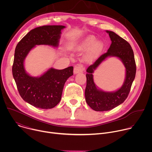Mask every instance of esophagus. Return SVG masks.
Returning a JSON list of instances; mask_svg holds the SVG:
<instances>
[{
	"mask_svg": "<svg viewBox=\"0 0 152 152\" xmlns=\"http://www.w3.org/2000/svg\"><path fill=\"white\" fill-rule=\"evenodd\" d=\"M84 71V67L81 64H77L76 66H75L74 67V73L77 74L79 73H81Z\"/></svg>",
	"mask_w": 152,
	"mask_h": 152,
	"instance_id": "34e87169",
	"label": "esophagus"
}]
</instances>
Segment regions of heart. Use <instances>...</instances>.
<instances>
[{
  "instance_id": "heart-1",
  "label": "heart",
  "mask_w": 152,
  "mask_h": 152,
  "mask_svg": "<svg viewBox=\"0 0 152 152\" xmlns=\"http://www.w3.org/2000/svg\"><path fill=\"white\" fill-rule=\"evenodd\" d=\"M95 42V37L90 36L88 37H86L80 42L75 43L72 45V48L77 50H80L88 49L91 47L87 56L90 58H94L100 53L102 49V43L99 41L96 42V43Z\"/></svg>"
}]
</instances>
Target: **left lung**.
<instances>
[{
  "mask_svg": "<svg viewBox=\"0 0 152 152\" xmlns=\"http://www.w3.org/2000/svg\"><path fill=\"white\" fill-rule=\"evenodd\" d=\"M112 41L107 52L102 55L86 69V86L85 96L88 106L96 111L113 110L124 102L127 97L136 75V64L133 50L129 43L115 32L106 31ZM119 58L126 68V78L122 87L116 92L99 90L94 83L92 74L99 65L107 57Z\"/></svg>",
  "mask_w": 152,
  "mask_h": 152,
  "instance_id": "8db88e82",
  "label": "left lung"
}]
</instances>
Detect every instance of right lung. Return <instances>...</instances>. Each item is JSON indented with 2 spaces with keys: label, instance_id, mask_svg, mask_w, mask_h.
<instances>
[{
  "label": "right lung",
  "instance_id": "obj_1",
  "mask_svg": "<svg viewBox=\"0 0 152 152\" xmlns=\"http://www.w3.org/2000/svg\"><path fill=\"white\" fill-rule=\"evenodd\" d=\"M61 25H48L30 31L17 44L12 65V75L18 93L25 102L40 109H51L61 99L65 83L73 75V67L63 70L49 69L39 77H32L25 71L24 60L36 45L58 47Z\"/></svg>",
  "mask_w": 152,
  "mask_h": 152
}]
</instances>
